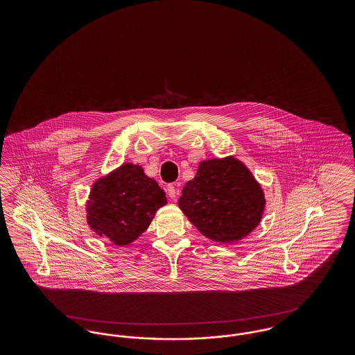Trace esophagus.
<instances>
[{"instance_id":"1","label":"esophagus","mask_w":355,"mask_h":355,"mask_svg":"<svg viewBox=\"0 0 355 355\" xmlns=\"http://www.w3.org/2000/svg\"><path fill=\"white\" fill-rule=\"evenodd\" d=\"M166 190H168V194H169V197L171 200H175V197L180 194V189H178V186L174 185V184H170V185H168Z\"/></svg>"}]
</instances>
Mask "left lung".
Segmentation results:
<instances>
[{
    "mask_svg": "<svg viewBox=\"0 0 355 355\" xmlns=\"http://www.w3.org/2000/svg\"><path fill=\"white\" fill-rule=\"evenodd\" d=\"M265 196L253 174L234 157L207 159L186 182L178 206L203 236L232 243L262 218Z\"/></svg>",
    "mask_w": 355,
    "mask_h": 355,
    "instance_id": "obj_1",
    "label": "left lung"
}]
</instances>
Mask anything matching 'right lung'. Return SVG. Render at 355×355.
<instances>
[{
    "label": "right lung",
    "mask_w": 355,
    "mask_h": 355,
    "mask_svg": "<svg viewBox=\"0 0 355 355\" xmlns=\"http://www.w3.org/2000/svg\"><path fill=\"white\" fill-rule=\"evenodd\" d=\"M168 203L165 191L138 165L123 164L92 186L86 205L87 223L117 246L132 243Z\"/></svg>",
    "instance_id": "1"
}]
</instances>
